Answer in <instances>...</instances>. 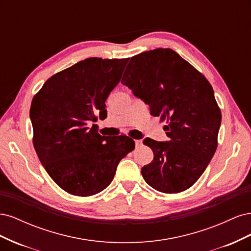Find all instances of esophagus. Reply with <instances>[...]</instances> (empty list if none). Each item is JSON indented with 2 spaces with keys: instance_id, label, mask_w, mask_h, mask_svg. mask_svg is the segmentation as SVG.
<instances>
[{
  "instance_id": "obj_1",
  "label": "esophagus",
  "mask_w": 251,
  "mask_h": 251,
  "mask_svg": "<svg viewBox=\"0 0 251 251\" xmlns=\"http://www.w3.org/2000/svg\"><path fill=\"white\" fill-rule=\"evenodd\" d=\"M135 144H136V147L137 148H139V147H141L142 146V140H135Z\"/></svg>"
}]
</instances>
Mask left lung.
Segmentation results:
<instances>
[{"mask_svg":"<svg viewBox=\"0 0 251 251\" xmlns=\"http://www.w3.org/2000/svg\"><path fill=\"white\" fill-rule=\"evenodd\" d=\"M121 83L150 105L151 115L166 120L170 138L143 140L154 159L141 169L158 192L177 194L196 183L218 147L221 110L204 75L177 52L158 48L131 57Z\"/></svg>","mask_w":251,"mask_h":251,"instance_id":"1","label":"left lung"}]
</instances>
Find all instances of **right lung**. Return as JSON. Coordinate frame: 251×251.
<instances>
[{"mask_svg": "<svg viewBox=\"0 0 251 251\" xmlns=\"http://www.w3.org/2000/svg\"><path fill=\"white\" fill-rule=\"evenodd\" d=\"M128 58L90 57L51 76L30 107L33 146L55 183L74 196L100 193L117 165L135 149L126 135L105 137L97 117H107L105 100L120 81Z\"/></svg>", "mask_w": 251, "mask_h": 251, "instance_id": "add662e5", "label": "right lung"}]
</instances>
